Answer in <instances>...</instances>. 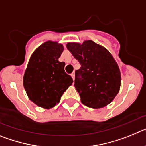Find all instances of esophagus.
<instances>
[{"label":"esophagus","instance_id":"34e87169","mask_svg":"<svg viewBox=\"0 0 146 146\" xmlns=\"http://www.w3.org/2000/svg\"><path fill=\"white\" fill-rule=\"evenodd\" d=\"M74 74H74V72H72V74H71V76H72V77L73 78V80H74Z\"/></svg>","mask_w":146,"mask_h":146}]
</instances>
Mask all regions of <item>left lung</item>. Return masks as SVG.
I'll return each instance as SVG.
<instances>
[{
  "mask_svg": "<svg viewBox=\"0 0 146 146\" xmlns=\"http://www.w3.org/2000/svg\"><path fill=\"white\" fill-rule=\"evenodd\" d=\"M67 49L80 64L74 87L86 106L98 109L113 101L121 87L119 67L110 52L91 40L70 42Z\"/></svg>",
  "mask_w": 146,
  "mask_h": 146,
  "instance_id": "1",
  "label": "left lung"
}]
</instances>
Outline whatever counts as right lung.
Listing matches in <instances>:
<instances>
[{
  "label": "right lung",
  "mask_w": 146,
  "mask_h": 146,
  "mask_svg": "<svg viewBox=\"0 0 146 146\" xmlns=\"http://www.w3.org/2000/svg\"><path fill=\"white\" fill-rule=\"evenodd\" d=\"M64 46L44 42L31 56L23 77V86L31 101L44 109L60 102L64 91L72 84V77L64 71L65 63L58 61Z\"/></svg>",
  "instance_id": "obj_1"
}]
</instances>
